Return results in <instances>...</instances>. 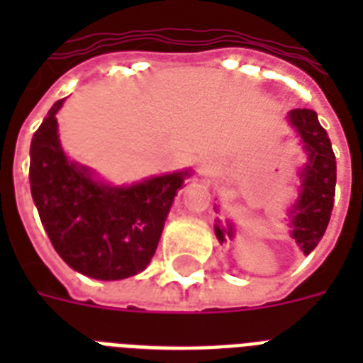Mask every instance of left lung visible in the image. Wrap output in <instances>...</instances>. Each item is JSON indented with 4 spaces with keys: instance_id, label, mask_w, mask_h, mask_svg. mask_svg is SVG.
Wrapping results in <instances>:
<instances>
[{
    "instance_id": "obj_1",
    "label": "left lung",
    "mask_w": 363,
    "mask_h": 363,
    "mask_svg": "<svg viewBox=\"0 0 363 363\" xmlns=\"http://www.w3.org/2000/svg\"><path fill=\"white\" fill-rule=\"evenodd\" d=\"M288 122L296 130L299 145L307 154V162L299 169L298 199L286 211L288 228L292 239H296L301 252L307 256L320 242L332 216L337 165L330 137L318 122L315 111H290ZM215 235L220 245L232 241L235 238L233 222H222L216 218Z\"/></svg>"
}]
</instances>
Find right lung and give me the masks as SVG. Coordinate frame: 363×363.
<instances>
[{"label": "right lung", "mask_w": 363, "mask_h": 363, "mask_svg": "<svg viewBox=\"0 0 363 363\" xmlns=\"http://www.w3.org/2000/svg\"><path fill=\"white\" fill-rule=\"evenodd\" d=\"M50 107L30 147V186L43 228L71 269L98 281L141 273L152 259L165 218L190 169L115 186L69 160Z\"/></svg>", "instance_id": "right-lung-1"}]
</instances>
